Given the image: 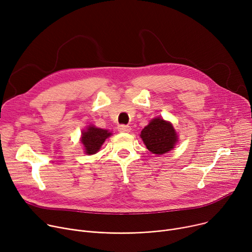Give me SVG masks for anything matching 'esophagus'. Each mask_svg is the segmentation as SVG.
Listing matches in <instances>:
<instances>
[{"label": "esophagus", "mask_w": 252, "mask_h": 252, "mask_svg": "<svg viewBox=\"0 0 252 252\" xmlns=\"http://www.w3.org/2000/svg\"><path fill=\"white\" fill-rule=\"evenodd\" d=\"M118 130H119L120 132L128 133V132H130V130H131V127H130V126H128V125H124V124H121V125H119V126H118Z\"/></svg>", "instance_id": "1"}]
</instances>
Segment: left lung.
Returning <instances> with one entry per match:
<instances>
[{
	"instance_id": "1",
	"label": "left lung",
	"mask_w": 252,
	"mask_h": 252,
	"mask_svg": "<svg viewBox=\"0 0 252 252\" xmlns=\"http://www.w3.org/2000/svg\"><path fill=\"white\" fill-rule=\"evenodd\" d=\"M140 137L147 149L158 156L171 150L178 141V135L172 125L161 118L151 120L141 131Z\"/></svg>"
}]
</instances>
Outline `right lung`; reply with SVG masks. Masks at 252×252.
<instances>
[{"instance_id":"obj_1","label":"right lung","mask_w":252,"mask_h":252,"mask_svg":"<svg viewBox=\"0 0 252 252\" xmlns=\"http://www.w3.org/2000/svg\"><path fill=\"white\" fill-rule=\"evenodd\" d=\"M111 134L112 133H110L108 130L90 126L87 131L82 133V142L85 146L86 153L94 154L95 152H98L105 140L111 136Z\"/></svg>"}]
</instances>
